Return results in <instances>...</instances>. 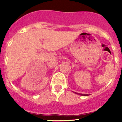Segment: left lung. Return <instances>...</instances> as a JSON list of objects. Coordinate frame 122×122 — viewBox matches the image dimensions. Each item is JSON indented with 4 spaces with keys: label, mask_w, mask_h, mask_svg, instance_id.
Returning a JSON list of instances; mask_svg holds the SVG:
<instances>
[{
    "label": "left lung",
    "mask_w": 122,
    "mask_h": 122,
    "mask_svg": "<svg viewBox=\"0 0 122 122\" xmlns=\"http://www.w3.org/2000/svg\"><path fill=\"white\" fill-rule=\"evenodd\" d=\"M76 94H78V95L80 96H88V94H81V93H76Z\"/></svg>",
    "instance_id": "left-lung-1"
}]
</instances>
